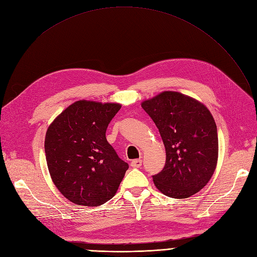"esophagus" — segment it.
<instances>
[{
    "mask_svg": "<svg viewBox=\"0 0 257 257\" xmlns=\"http://www.w3.org/2000/svg\"><path fill=\"white\" fill-rule=\"evenodd\" d=\"M141 165H142V161L140 160V159H136V160H133L131 162V166L133 168H139V167H141Z\"/></svg>",
    "mask_w": 257,
    "mask_h": 257,
    "instance_id": "obj_1",
    "label": "esophagus"
}]
</instances>
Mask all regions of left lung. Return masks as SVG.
Here are the masks:
<instances>
[{
	"label": "left lung",
	"mask_w": 257,
	"mask_h": 257,
	"mask_svg": "<svg viewBox=\"0 0 257 257\" xmlns=\"http://www.w3.org/2000/svg\"><path fill=\"white\" fill-rule=\"evenodd\" d=\"M160 133L166 161L153 176L156 187L169 198L186 199L211 179L217 163L215 121L202 102L174 91H164L141 103Z\"/></svg>",
	"instance_id": "obj_1"
}]
</instances>
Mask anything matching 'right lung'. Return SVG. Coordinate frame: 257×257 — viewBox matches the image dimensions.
Wrapping results in <instances>:
<instances>
[{
    "label": "right lung",
    "instance_id": "add662e5",
    "mask_svg": "<svg viewBox=\"0 0 257 257\" xmlns=\"http://www.w3.org/2000/svg\"><path fill=\"white\" fill-rule=\"evenodd\" d=\"M119 103L78 100L49 125L45 154L54 185L72 203L98 206L111 200L128 164L106 141Z\"/></svg>",
    "mask_w": 257,
    "mask_h": 257
}]
</instances>
